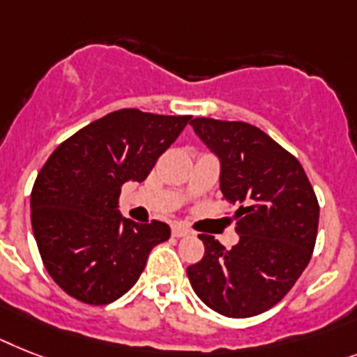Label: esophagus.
I'll return each instance as SVG.
<instances>
[{"mask_svg": "<svg viewBox=\"0 0 357 357\" xmlns=\"http://www.w3.org/2000/svg\"><path fill=\"white\" fill-rule=\"evenodd\" d=\"M172 234H173V237H185V235H190V229L185 228V226L175 225L172 228Z\"/></svg>", "mask_w": 357, "mask_h": 357, "instance_id": "obj_1", "label": "esophagus"}]
</instances>
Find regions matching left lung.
Segmentation results:
<instances>
[{
  "label": "left lung",
  "mask_w": 357,
  "mask_h": 357,
  "mask_svg": "<svg viewBox=\"0 0 357 357\" xmlns=\"http://www.w3.org/2000/svg\"><path fill=\"white\" fill-rule=\"evenodd\" d=\"M220 160V191L238 204V243L226 250L199 235L204 257L188 266L200 301L226 317L270 310L296 284L316 246L319 204L305 169L264 131L246 122L191 120Z\"/></svg>",
  "instance_id": "left-lung-1"
}]
</instances>
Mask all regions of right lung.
<instances>
[{"instance_id":"1","label":"right lung","mask_w":357,"mask_h":357,"mask_svg":"<svg viewBox=\"0 0 357 357\" xmlns=\"http://www.w3.org/2000/svg\"><path fill=\"white\" fill-rule=\"evenodd\" d=\"M191 116L120 109L56 147L31 193L41 261L61 290L87 305L116 301L138 281L149 252L172 235L119 211L122 185L142 182Z\"/></svg>"}]
</instances>
